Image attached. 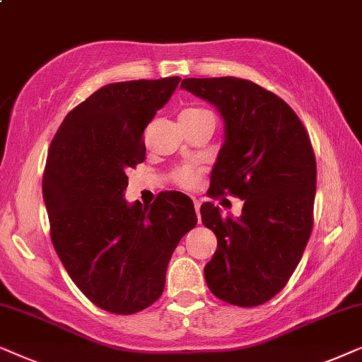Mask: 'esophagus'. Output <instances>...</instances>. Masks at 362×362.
<instances>
[{"instance_id":"esophagus-1","label":"esophagus","mask_w":362,"mask_h":362,"mask_svg":"<svg viewBox=\"0 0 362 362\" xmlns=\"http://www.w3.org/2000/svg\"><path fill=\"white\" fill-rule=\"evenodd\" d=\"M200 202L199 200H194V206H195V211H197V215H199V218H200Z\"/></svg>"}]
</instances>
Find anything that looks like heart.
<instances>
[{
  "mask_svg": "<svg viewBox=\"0 0 362 362\" xmlns=\"http://www.w3.org/2000/svg\"><path fill=\"white\" fill-rule=\"evenodd\" d=\"M197 112H205L204 109H187L182 112V115L185 114H197ZM172 180L175 182L178 187L182 189H194V187L199 184V170L190 165H184V167H178L173 170L172 173Z\"/></svg>",
  "mask_w": 362,
  "mask_h": 362,
  "instance_id": "1",
  "label": "heart"
}]
</instances>
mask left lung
<instances>
[{
    "label": "left lung",
    "instance_id": "obj_1",
    "mask_svg": "<svg viewBox=\"0 0 362 362\" xmlns=\"http://www.w3.org/2000/svg\"><path fill=\"white\" fill-rule=\"evenodd\" d=\"M218 109L225 141L210 177V197L245 200L238 218L211 202L202 223L216 237L205 281L221 301L243 308L285 288L313 230L316 158L305 125L285 100L238 77H189L180 84Z\"/></svg>",
    "mask_w": 362,
    "mask_h": 362
}]
</instances>
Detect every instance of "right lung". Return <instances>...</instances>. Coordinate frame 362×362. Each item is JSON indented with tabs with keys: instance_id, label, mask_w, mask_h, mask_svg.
<instances>
[{
	"instance_id": "obj_1",
	"label": "right lung",
	"mask_w": 362,
	"mask_h": 362,
	"mask_svg": "<svg viewBox=\"0 0 362 362\" xmlns=\"http://www.w3.org/2000/svg\"><path fill=\"white\" fill-rule=\"evenodd\" d=\"M180 77L107 84L71 110L42 177L51 240L76 286L103 310L134 315L160 298L167 264L197 225L194 202L162 192L129 205L127 170L146 160L144 131Z\"/></svg>"
}]
</instances>
